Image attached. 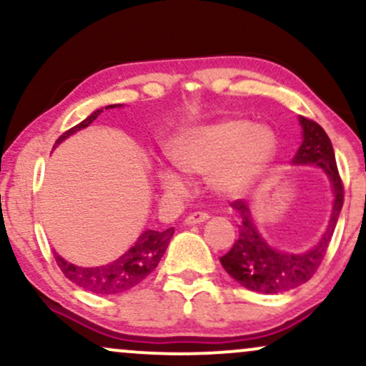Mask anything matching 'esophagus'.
I'll use <instances>...</instances> for the list:
<instances>
[{"label": "esophagus", "instance_id": "esophagus-1", "mask_svg": "<svg viewBox=\"0 0 366 366\" xmlns=\"http://www.w3.org/2000/svg\"><path fill=\"white\" fill-rule=\"evenodd\" d=\"M208 218H209L208 213L196 212V213H191V215H189L184 222H186L187 225H196V224H203V222H207Z\"/></svg>", "mask_w": 366, "mask_h": 366}]
</instances>
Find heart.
I'll use <instances>...</instances> for the list:
<instances>
[{
    "mask_svg": "<svg viewBox=\"0 0 366 366\" xmlns=\"http://www.w3.org/2000/svg\"><path fill=\"white\" fill-rule=\"evenodd\" d=\"M272 129L227 119L182 129L169 144L172 162L186 174H207L220 194H239L267 170L275 157ZM158 180L167 194L182 196L187 184L177 170L158 167Z\"/></svg>",
    "mask_w": 366,
    "mask_h": 366,
    "instance_id": "b5f03b06",
    "label": "heart"
}]
</instances>
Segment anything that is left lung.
Returning <instances> with one entry per match:
<instances>
[{
  "label": "left lung",
  "instance_id": "8db88e82",
  "mask_svg": "<svg viewBox=\"0 0 366 366\" xmlns=\"http://www.w3.org/2000/svg\"><path fill=\"white\" fill-rule=\"evenodd\" d=\"M300 124L303 127V142L294 154V165H315L325 172L332 184L334 203L329 225L318 244L306 253H285L268 244L259 236L253 218H251L249 207L244 201H234L230 207L237 212L241 218L239 237L234 242L232 249L220 258L222 267L242 287L254 292L277 294L291 291L297 285L308 282L320 267L323 256L337 225L339 213L344 203V187L341 175H339L337 163H335L334 148L329 136L325 134L317 122L300 117Z\"/></svg>",
  "mask_w": 366,
  "mask_h": 366
}]
</instances>
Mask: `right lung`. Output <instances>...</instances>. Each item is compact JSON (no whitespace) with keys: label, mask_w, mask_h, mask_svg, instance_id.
I'll return each mask as SVG.
<instances>
[{"label":"right lung","mask_w":366,"mask_h":366,"mask_svg":"<svg viewBox=\"0 0 366 366\" xmlns=\"http://www.w3.org/2000/svg\"><path fill=\"white\" fill-rule=\"evenodd\" d=\"M115 107H122V104H110V107H104V110ZM102 112L103 108L92 112L81 124H77L75 127L63 132L56 139V142H54V146L60 144L61 141H65L66 137H70L77 130L86 129L87 125L98 119V115ZM172 236H174V229L172 227L163 230V232L144 230L130 249L125 251L115 262L103 264V267H77V264L65 262L58 253H54V259H56L63 275L69 280H72L75 285H79V287L86 289L89 292L99 294V296H113V294L127 292L132 287H136V285H139L158 267L159 259H162L163 253L167 251V246H169Z\"/></svg>","instance_id":"1"}]
</instances>
